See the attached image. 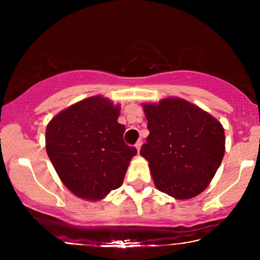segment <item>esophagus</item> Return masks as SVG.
Returning a JSON list of instances; mask_svg holds the SVG:
<instances>
[{
	"label": "esophagus",
	"mask_w": 260,
	"mask_h": 260,
	"mask_svg": "<svg viewBox=\"0 0 260 260\" xmlns=\"http://www.w3.org/2000/svg\"><path fill=\"white\" fill-rule=\"evenodd\" d=\"M136 148H137V150H138V153H139L140 148H142V140H138V142L136 143Z\"/></svg>",
	"instance_id": "1"
}]
</instances>
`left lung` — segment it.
<instances>
[{"label":"left lung","mask_w":260,"mask_h":260,"mask_svg":"<svg viewBox=\"0 0 260 260\" xmlns=\"http://www.w3.org/2000/svg\"><path fill=\"white\" fill-rule=\"evenodd\" d=\"M143 106L149 136L140 155L149 161L155 186L177 199L198 196L222 161L225 133L221 123L177 98Z\"/></svg>","instance_id":"obj_1"}]
</instances>
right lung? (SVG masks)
<instances>
[{"label": "right lung", "instance_id": "add662e5", "mask_svg": "<svg viewBox=\"0 0 260 260\" xmlns=\"http://www.w3.org/2000/svg\"><path fill=\"white\" fill-rule=\"evenodd\" d=\"M120 107L92 96L59 112L46 127V151L64 186L98 201L122 184L137 149L124 143Z\"/></svg>", "mask_w": 260, "mask_h": 260}]
</instances>
